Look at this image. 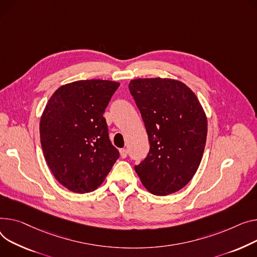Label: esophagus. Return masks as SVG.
<instances>
[{"label": "esophagus", "instance_id": "obj_1", "mask_svg": "<svg viewBox=\"0 0 257 257\" xmlns=\"http://www.w3.org/2000/svg\"><path fill=\"white\" fill-rule=\"evenodd\" d=\"M119 155H121L122 158H126L128 155V151L126 149H121L119 150Z\"/></svg>", "mask_w": 257, "mask_h": 257}]
</instances>
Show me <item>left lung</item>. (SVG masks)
<instances>
[{"label":"left lung","instance_id":"8db88e82","mask_svg":"<svg viewBox=\"0 0 257 257\" xmlns=\"http://www.w3.org/2000/svg\"><path fill=\"white\" fill-rule=\"evenodd\" d=\"M129 90L150 142L147 158L135 166L146 189L165 196L191 181L202 159L208 119L194 92L172 78H136Z\"/></svg>","mask_w":257,"mask_h":257}]
</instances>
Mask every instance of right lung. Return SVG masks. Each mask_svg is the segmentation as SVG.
Returning a JSON list of instances; mask_svg holds the SVG:
<instances>
[{"label":"right lung","instance_id":"add662e5","mask_svg":"<svg viewBox=\"0 0 257 257\" xmlns=\"http://www.w3.org/2000/svg\"><path fill=\"white\" fill-rule=\"evenodd\" d=\"M118 85L76 80L61 85L47 101L40 118L41 147L51 173L68 190H96L118 158L103 116Z\"/></svg>","mask_w":257,"mask_h":257}]
</instances>
